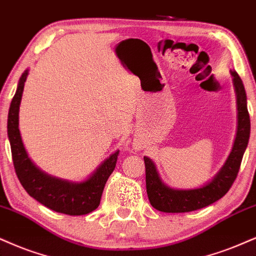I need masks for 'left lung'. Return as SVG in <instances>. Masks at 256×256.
<instances>
[{
  "instance_id": "8db88e82",
  "label": "left lung",
  "mask_w": 256,
  "mask_h": 256,
  "mask_svg": "<svg viewBox=\"0 0 256 256\" xmlns=\"http://www.w3.org/2000/svg\"><path fill=\"white\" fill-rule=\"evenodd\" d=\"M238 97V126L232 153L224 166L220 168L215 178L206 185L194 190H174L166 186L158 174L156 165L150 158L144 156L146 167V188L148 200L154 209L162 212H188L194 211L220 200L238 176L244 153L247 148L250 134V118L247 109V96L240 76L232 71Z\"/></svg>"
}]
</instances>
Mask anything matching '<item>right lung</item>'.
Here are the masks:
<instances>
[{"label": "right lung", "mask_w": 256, "mask_h": 256, "mask_svg": "<svg viewBox=\"0 0 256 256\" xmlns=\"http://www.w3.org/2000/svg\"><path fill=\"white\" fill-rule=\"evenodd\" d=\"M27 74L28 71H24L21 76L8 114V138L18 180L30 197L48 209L70 216L86 215L98 208L104 185L115 170L120 150L112 154L89 179L82 182L62 180L40 171L28 158L18 130V108Z\"/></svg>", "instance_id": "right-lung-1"}]
</instances>
